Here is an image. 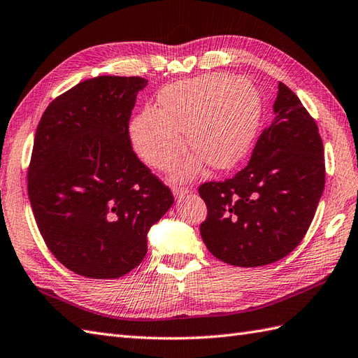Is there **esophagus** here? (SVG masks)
Returning a JSON list of instances; mask_svg holds the SVG:
<instances>
[{
  "label": "esophagus",
  "mask_w": 358,
  "mask_h": 358,
  "mask_svg": "<svg viewBox=\"0 0 358 358\" xmlns=\"http://www.w3.org/2000/svg\"><path fill=\"white\" fill-rule=\"evenodd\" d=\"M172 192H173V195H176V198L180 199V198H182V196H186V195L190 192V189L186 187V186H173Z\"/></svg>",
  "instance_id": "obj_1"
}]
</instances>
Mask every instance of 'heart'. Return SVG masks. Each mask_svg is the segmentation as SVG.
Returning <instances> with one entry per match:
<instances>
[{"label": "heart", "mask_w": 358, "mask_h": 358, "mask_svg": "<svg viewBox=\"0 0 358 358\" xmlns=\"http://www.w3.org/2000/svg\"><path fill=\"white\" fill-rule=\"evenodd\" d=\"M159 110L146 108L131 124L137 154L157 169L173 168L187 148L210 168L234 164L259 120V94L250 80L222 73L176 82L159 93ZM198 160H189L182 177L194 176Z\"/></svg>", "instance_id": "b5f03b06"}]
</instances>
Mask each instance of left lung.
<instances>
[{"label": "left lung", "instance_id": "left-lung-1", "mask_svg": "<svg viewBox=\"0 0 358 358\" xmlns=\"http://www.w3.org/2000/svg\"><path fill=\"white\" fill-rule=\"evenodd\" d=\"M274 120L236 176L198 187L207 206L199 234L209 252L236 267L273 264L301 244L325 187L319 128L279 82Z\"/></svg>", "mask_w": 358, "mask_h": 358}]
</instances>
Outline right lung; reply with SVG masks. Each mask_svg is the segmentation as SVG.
Segmentation results:
<instances>
[{
    "mask_svg": "<svg viewBox=\"0 0 358 358\" xmlns=\"http://www.w3.org/2000/svg\"><path fill=\"white\" fill-rule=\"evenodd\" d=\"M138 76H97L57 96L41 117L29 199L48 250L90 279L124 276L143 261L148 230L173 195L138 160L129 119Z\"/></svg>",
    "mask_w": 358,
    "mask_h": 358,
    "instance_id": "add662e5",
    "label": "right lung"
}]
</instances>
